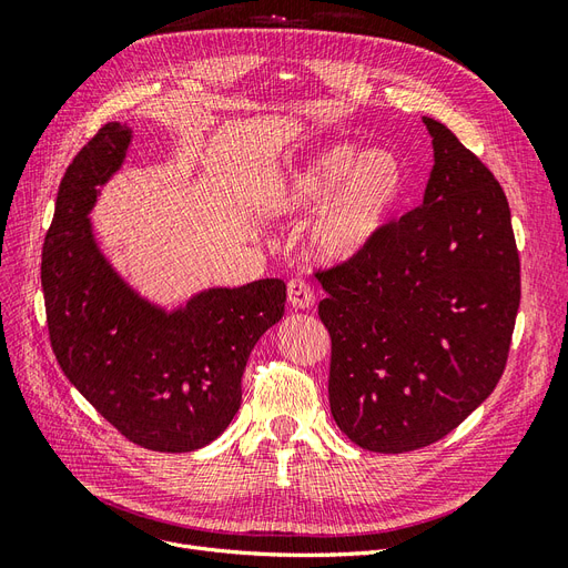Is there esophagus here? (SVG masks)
I'll return each mask as SVG.
<instances>
[{
    "label": "esophagus",
    "instance_id": "1",
    "mask_svg": "<svg viewBox=\"0 0 568 568\" xmlns=\"http://www.w3.org/2000/svg\"><path fill=\"white\" fill-rule=\"evenodd\" d=\"M288 303L294 307H301V311H305V307H311L315 303V294H313V286L307 284L303 277H296L288 282Z\"/></svg>",
    "mask_w": 568,
    "mask_h": 568
}]
</instances>
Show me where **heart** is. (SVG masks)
I'll return each instance as SVG.
<instances>
[{
  "label": "heart",
  "instance_id": "1",
  "mask_svg": "<svg viewBox=\"0 0 568 568\" xmlns=\"http://www.w3.org/2000/svg\"><path fill=\"white\" fill-rule=\"evenodd\" d=\"M403 192V168L384 149L355 151L336 144L291 178L284 203L291 211L322 203L307 230V248L341 263L363 253L386 225Z\"/></svg>",
  "mask_w": 568,
  "mask_h": 568
}]
</instances>
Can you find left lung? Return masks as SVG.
<instances>
[{"label":"left lung","mask_w":568,"mask_h":568,"mask_svg":"<svg viewBox=\"0 0 568 568\" xmlns=\"http://www.w3.org/2000/svg\"><path fill=\"white\" fill-rule=\"evenodd\" d=\"M424 125L436 163L422 205L351 261L315 270L332 417L372 453L426 448L488 398L521 301L500 182L438 120Z\"/></svg>","instance_id":"1"}]
</instances>
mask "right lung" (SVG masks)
<instances>
[{
  "instance_id": "1",
  "label": "right lung",
  "mask_w": 568,
  "mask_h": 568,
  "mask_svg": "<svg viewBox=\"0 0 568 568\" xmlns=\"http://www.w3.org/2000/svg\"><path fill=\"white\" fill-rule=\"evenodd\" d=\"M130 128L106 123L68 165L42 246L51 351L63 374L128 440L159 453L203 448L242 405L248 355L284 315L286 284L211 288L165 315L99 253L88 213L120 168Z\"/></svg>"
}]
</instances>
